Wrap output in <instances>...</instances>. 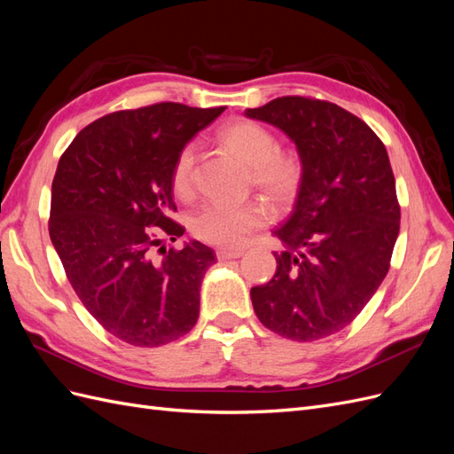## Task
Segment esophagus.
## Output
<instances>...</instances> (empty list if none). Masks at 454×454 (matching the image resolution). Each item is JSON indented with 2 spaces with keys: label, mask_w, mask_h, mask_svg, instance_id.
I'll use <instances>...</instances> for the list:
<instances>
[{
  "label": "esophagus",
  "mask_w": 454,
  "mask_h": 454,
  "mask_svg": "<svg viewBox=\"0 0 454 454\" xmlns=\"http://www.w3.org/2000/svg\"><path fill=\"white\" fill-rule=\"evenodd\" d=\"M244 252L242 250H229V248H219L217 252H215V257L219 259V261H227V259H237V257H240Z\"/></svg>",
  "instance_id": "1"
}]
</instances>
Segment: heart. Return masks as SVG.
Segmentation results:
<instances>
[{
    "label": "heart",
    "mask_w": 454,
    "mask_h": 454,
    "mask_svg": "<svg viewBox=\"0 0 454 454\" xmlns=\"http://www.w3.org/2000/svg\"><path fill=\"white\" fill-rule=\"evenodd\" d=\"M217 140L250 167L252 185L272 206L284 208L290 204L303 184V162L295 151L278 149L277 136L257 121L237 119L223 125ZM195 147L185 145L176 155L170 185L174 195L189 200L195 193ZM269 219L267 208L261 202L248 200L242 204H204L189 217L193 237L214 246L235 248L248 240L254 231L261 229Z\"/></svg>",
    "instance_id": "heart-1"
}]
</instances>
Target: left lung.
Here are the masks:
<instances>
[{
	"instance_id": "obj_1",
	"label": "left lung",
	"mask_w": 454,
	"mask_h": 454,
	"mask_svg": "<svg viewBox=\"0 0 454 454\" xmlns=\"http://www.w3.org/2000/svg\"><path fill=\"white\" fill-rule=\"evenodd\" d=\"M295 142L303 184L290 219L274 231L286 250L277 272L252 287L259 322L309 342L347 327L379 290L400 232V202L387 147L337 104L282 96L246 109Z\"/></svg>"
}]
</instances>
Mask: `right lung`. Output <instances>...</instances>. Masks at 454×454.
<instances>
[{
  "label": "right lung",
  "instance_id": "right-lung-1",
  "mask_svg": "<svg viewBox=\"0 0 454 454\" xmlns=\"http://www.w3.org/2000/svg\"><path fill=\"white\" fill-rule=\"evenodd\" d=\"M223 112L177 102L122 109L87 125L59 160L52 246L81 303L129 345H167L199 320L200 282L215 255L197 240L164 246L185 231L170 217V172L180 149Z\"/></svg>",
  "mask_w": 454,
  "mask_h": 454
}]
</instances>
